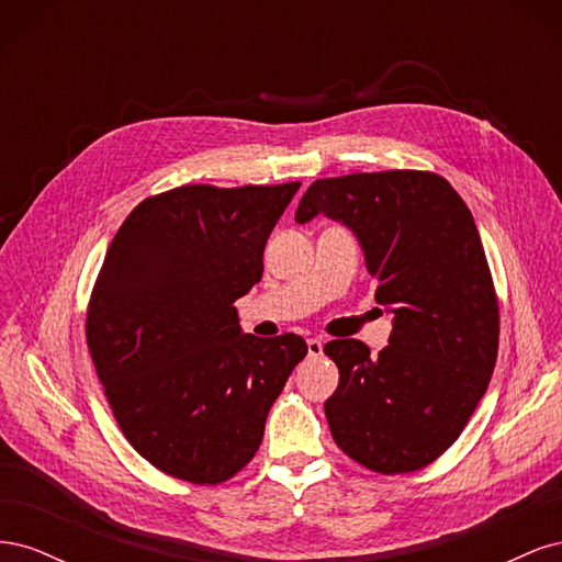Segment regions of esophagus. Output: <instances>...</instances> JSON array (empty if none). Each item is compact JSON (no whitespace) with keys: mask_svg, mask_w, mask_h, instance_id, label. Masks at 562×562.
I'll return each instance as SVG.
<instances>
[{"mask_svg":"<svg viewBox=\"0 0 562 562\" xmlns=\"http://www.w3.org/2000/svg\"><path fill=\"white\" fill-rule=\"evenodd\" d=\"M307 351H310V356H321V351H323V342H321V339L310 337V339H307Z\"/></svg>","mask_w":562,"mask_h":562,"instance_id":"esophagus-1","label":"esophagus"}]
</instances>
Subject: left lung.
Listing matches in <instances>:
<instances>
[{
  "mask_svg": "<svg viewBox=\"0 0 562 562\" xmlns=\"http://www.w3.org/2000/svg\"><path fill=\"white\" fill-rule=\"evenodd\" d=\"M318 213L356 232L375 300L396 314L378 356L359 339L323 347L339 370L330 434L370 471H419L464 431L497 363L499 300L481 234L443 176L413 168L316 180L295 220Z\"/></svg>",
  "mask_w": 562,
  "mask_h": 562,
  "instance_id": "obj_1",
  "label": "left lung"
}]
</instances>
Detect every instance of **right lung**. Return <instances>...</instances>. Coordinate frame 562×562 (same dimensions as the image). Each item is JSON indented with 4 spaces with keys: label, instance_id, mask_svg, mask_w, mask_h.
Returning a JSON list of instances; mask_svg holds the SVG:
<instances>
[{
    "label": "right lung",
    "instance_id": "right-lung-1",
    "mask_svg": "<svg viewBox=\"0 0 562 562\" xmlns=\"http://www.w3.org/2000/svg\"><path fill=\"white\" fill-rule=\"evenodd\" d=\"M300 190L182 184L151 194L114 234L87 310V345L119 429L147 462L194 485L234 479L269 407L307 356L300 335L239 330L234 302Z\"/></svg>",
    "mask_w": 562,
    "mask_h": 562
}]
</instances>
